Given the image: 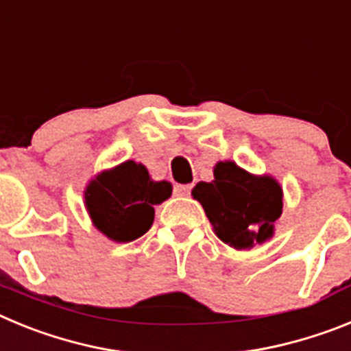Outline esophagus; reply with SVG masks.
<instances>
[{
	"instance_id": "esophagus-1",
	"label": "esophagus",
	"mask_w": 351,
	"mask_h": 351,
	"mask_svg": "<svg viewBox=\"0 0 351 351\" xmlns=\"http://www.w3.org/2000/svg\"><path fill=\"white\" fill-rule=\"evenodd\" d=\"M191 193V184H176L173 186V195L176 197H186Z\"/></svg>"
}]
</instances>
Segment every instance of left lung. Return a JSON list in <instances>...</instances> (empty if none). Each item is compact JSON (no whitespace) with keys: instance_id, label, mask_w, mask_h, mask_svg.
<instances>
[{"instance_id":"1","label":"left lung","mask_w":351,"mask_h":351,"mask_svg":"<svg viewBox=\"0 0 351 351\" xmlns=\"http://www.w3.org/2000/svg\"><path fill=\"white\" fill-rule=\"evenodd\" d=\"M202 204L214 232L235 250H250L274 235L283 213V190L271 176H253L234 161L214 167V181L198 182L191 191Z\"/></svg>"}]
</instances>
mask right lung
I'll use <instances>...</instances> for the list:
<instances>
[{
    "label": "right lung",
    "mask_w": 351,
    "mask_h": 351,
    "mask_svg": "<svg viewBox=\"0 0 351 351\" xmlns=\"http://www.w3.org/2000/svg\"><path fill=\"white\" fill-rule=\"evenodd\" d=\"M170 195V182L153 181L147 169L133 160L98 173L84 191L93 225L116 243L142 237L154 221V206Z\"/></svg>",
    "instance_id": "obj_1"
}]
</instances>
